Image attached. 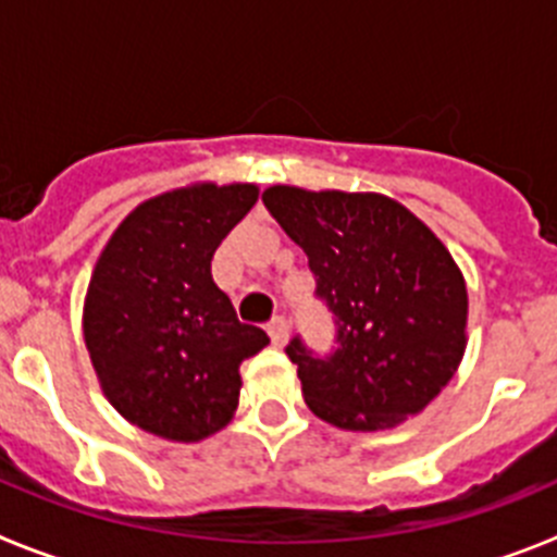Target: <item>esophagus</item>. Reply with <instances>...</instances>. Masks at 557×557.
I'll return each instance as SVG.
<instances>
[{
  "label": "esophagus",
  "instance_id": "obj_1",
  "mask_svg": "<svg viewBox=\"0 0 557 557\" xmlns=\"http://www.w3.org/2000/svg\"><path fill=\"white\" fill-rule=\"evenodd\" d=\"M268 334H270V343H273L275 348H282L284 343H287L289 326H287V321H284L282 314H278V318H273V321L268 323Z\"/></svg>",
  "mask_w": 557,
  "mask_h": 557
}]
</instances>
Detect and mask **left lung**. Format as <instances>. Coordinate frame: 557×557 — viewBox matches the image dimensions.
<instances>
[{"label":"left lung","instance_id":"1","mask_svg":"<svg viewBox=\"0 0 557 557\" xmlns=\"http://www.w3.org/2000/svg\"><path fill=\"white\" fill-rule=\"evenodd\" d=\"M314 275L332 348L295 334L309 410L339 430H387L424 410L466 348V282L449 250L385 195L270 186L262 195Z\"/></svg>","mask_w":557,"mask_h":557}]
</instances>
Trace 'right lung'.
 I'll list each match as a JSON object with an SVG mask.
<instances>
[{"mask_svg":"<svg viewBox=\"0 0 557 557\" xmlns=\"http://www.w3.org/2000/svg\"><path fill=\"white\" fill-rule=\"evenodd\" d=\"M256 198L250 184L166 191L122 220L97 262L83 337L108 401L152 435L200 441L228 424L239 366L270 343L211 278Z\"/></svg>","mask_w":557,"mask_h":557,"instance_id":"add662e5","label":"right lung"}]
</instances>
